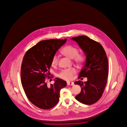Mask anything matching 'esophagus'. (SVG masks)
Here are the masks:
<instances>
[{"mask_svg":"<svg viewBox=\"0 0 127 127\" xmlns=\"http://www.w3.org/2000/svg\"><path fill=\"white\" fill-rule=\"evenodd\" d=\"M67 85L69 86H73L74 83L72 82H67Z\"/></svg>","mask_w":127,"mask_h":127,"instance_id":"obj_1","label":"esophagus"}]
</instances>
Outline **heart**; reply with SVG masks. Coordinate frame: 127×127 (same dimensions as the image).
I'll return each instance as SVG.
<instances>
[{
    "label": "heart",
    "mask_w": 127,
    "mask_h": 127,
    "mask_svg": "<svg viewBox=\"0 0 127 127\" xmlns=\"http://www.w3.org/2000/svg\"><path fill=\"white\" fill-rule=\"evenodd\" d=\"M61 53L64 55L70 58L73 59L74 61L77 64L81 65L84 64L86 60V55L83 53H78L77 48L71 45H67L64 47L61 50ZM52 65L56 66L58 64V58L56 55L54 56L52 59ZM76 73L74 68L64 69L59 74V76L63 79L70 81L72 79L73 76Z\"/></svg>",
    "instance_id": "b5f03b06"
}]
</instances>
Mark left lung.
I'll return each instance as SVG.
<instances>
[{
  "label": "left lung",
  "mask_w": 127,
  "mask_h": 127,
  "mask_svg": "<svg viewBox=\"0 0 127 127\" xmlns=\"http://www.w3.org/2000/svg\"><path fill=\"white\" fill-rule=\"evenodd\" d=\"M72 39L77 42L86 56L85 65L78 78L87 77V81L74 83L82 88L75 99L82 103L91 105L101 98L105 88L108 73L107 57L101 44L87 36H77Z\"/></svg>",
  "instance_id": "obj_1"
}]
</instances>
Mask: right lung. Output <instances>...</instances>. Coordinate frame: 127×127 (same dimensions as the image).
Returning <instances> with one entry per match:
<instances>
[{"label": "right lung", "instance_id": "right-lung-1", "mask_svg": "<svg viewBox=\"0 0 127 127\" xmlns=\"http://www.w3.org/2000/svg\"><path fill=\"white\" fill-rule=\"evenodd\" d=\"M66 41V39L41 41L24 56L21 69L22 85L28 100L41 109L55 106L59 100L60 90L67 85L65 81L59 78L50 86L47 84V80L52 77L49 71L52 59Z\"/></svg>", "mask_w": 127, "mask_h": 127}]
</instances>
